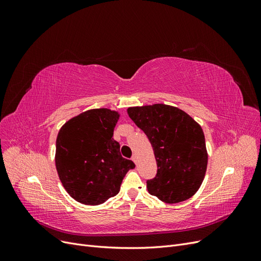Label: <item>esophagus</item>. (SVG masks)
Instances as JSON below:
<instances>
[{
    "mask_svg": "<svg viewBox=\"0 0 261 261\" xmlns=\"http://www.w3.org/2000/svg\"><path fill=\"white\" fill-rule=\"evenodd\" d=\"M132 160L136 163V162H137V155H136V154H133V156H132Z\"/></svg>",
    "mask_w": 261,
    "mask_h": 261,
    "instance_id": "34e87169",
    "label": "esophagus"
}]
</instances>
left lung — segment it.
<instances>
[{
    "label": "left lung",
    "mask_w": 261,
    "mask_h": 261,
    "mask_svg": "<svg viewBox=\"0 0 261 261\" xmlns=\"http://www.w3.org/2000/svg\"><path fill=\"white\" fill-rule=\"evenodd\" d=\"M127 113L154 152L158 170L153 178L147 179L148 192L168 203L191 198L202 183L208 163L200 125L167 105L129 108Z\"/></svg>",
    "instance_id": "8db88e82"
}]
</instances>
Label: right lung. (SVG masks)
Here are the masks:
<instances>
[{"label":"right lung","mask_w":261,"mask_h":261,"mask_svg":"<svg viewBox=\"0 0 261 261\" xmlns=\"http://www.w3.org/2000/svg\"><path fill=\"white\" fill-rule=\"evenodd\" d=\"M118 113L93 109L63 125L57 138L55 164L66 192L78 202L101 204L120 192L132 160L113 138Z\"/></svg>","instance_id":"right-lung-1"}]
</instances>
